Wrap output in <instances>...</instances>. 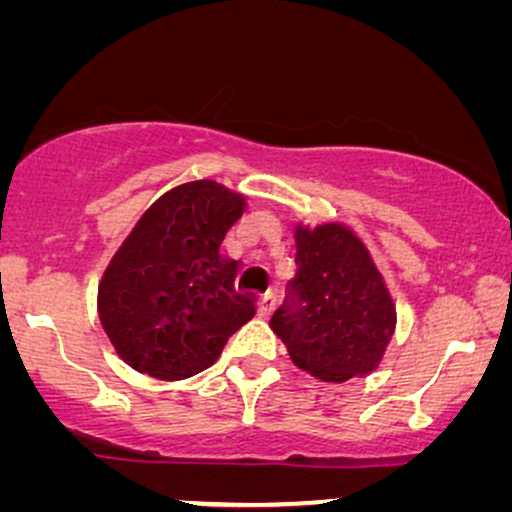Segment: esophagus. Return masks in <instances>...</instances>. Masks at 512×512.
<instances>
[{
  "mask_svg": "<svg viewBox=\"0 0 512 512\" xmlns=\"http://www.w3.org/2000/svg\"><path fill=\"white\" fill-rule=\"evenodd\" d=\"M273 306H275L273 292H266V294L258 296V315H263V318H266V315H270V311H273Z\"/></svg>",
  "mask_w": 512,
  "mask_h": 512,
  "instance_id": "obj_1",
  "label": "esophagus"
}]
</instances>
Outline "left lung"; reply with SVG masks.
<instances>
[{
	"mask_svg": "<svg viewBox=\"0 0 512 512\" xmlns=\"http://www.w3.org/2000/svg\"><path fill=\"white\" fill-rule=\"evenodd\" d=\"M296 273L270 327L292 361L323 382H346L380 365L396 308L380 270L349 227L296 225Z\"/></svg>",
	"mask_w": 512,
	"mask_h": 512,
	"instance_id": "obj_1",
	"label": "left lung"
}]
</instances>
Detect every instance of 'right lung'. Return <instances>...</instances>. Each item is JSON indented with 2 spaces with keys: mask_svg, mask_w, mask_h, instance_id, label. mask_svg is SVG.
Instances as JSON below:
<instances>
[{
  "mask_svg": "<svg viewBox=\"0 0 512 512\" xmlns=\"http://www.w3.org/2000/svg\"><path fill=\"white\" fill-rule=\"evenodd\" d=\"M244 206L216 180H194L156 199L132 227L97 299L104 332L130 368L185 380L211 368L254 318V299L235 285L239 261L220 249Z\"/></svg>",
  "mask_w": 512,
  "mask_h": 512,
  "instance_id": "obj_1",
  "label": "right lung"
}]
</instances>
